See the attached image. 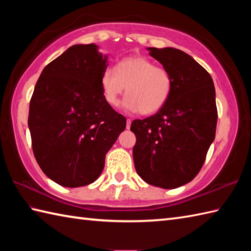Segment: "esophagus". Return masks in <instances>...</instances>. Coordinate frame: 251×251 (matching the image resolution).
Wrapping results in <instances>:
<instances>
[{
  "instance_id": "esophagus-1",
  "label": "esophagus",
  "mask_w": 251,
  "mask_h": 251,
  "mask_svg": "<svg viewBox=\"0 0 251 251\" xmlns=\"http://www.w3.org/2000/svg\"><path fill=\"white\" fill-rule=\"evenodd\" d=\"M130 124H131V120L130 119H127V121H126V128L127 129L130 128Z\"/></svg>"
}]
</instances>
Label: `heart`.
Here are the masks:
<instances>
[{"label": "heart", "mask_w": 251, "mask_h": 251, "mask_svg": "<svg viewBox=\"0 0 251 251\" xmlns=\"http://www.w3.org/2000/svg\"><path fill=\"white\" fill-rule=\"evenodd\" d=\"M100 85L103 98L111 106L120 103V96L126 89L124 110L150 115L167 103L173 90V78L166 69L155 66L149 58L132 56L122 59L116 69L106 68Z\"/></svg>", "instance_id": "b5f03b06"}]
</instances>
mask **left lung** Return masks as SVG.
Returning <instances> with one entry per match:
<instances>
[{"mask_svg": "<svg viewBox=\"0 0 251 251\" xmlns=\"http://www.w3.org/2000/svg\"><path fill=\"white\" fill-rule=\"evenodd\" d=\"M147 50L170 73L173 90L156 114L131 123L135 168L147 183L176 189L195 178L215 140L216 90L210 74L186 52Z\"/></svg>", "mask_w": 251, "mask_h": 251, "instance_id": "obj_1", "label": "left lung"}]
</instances>
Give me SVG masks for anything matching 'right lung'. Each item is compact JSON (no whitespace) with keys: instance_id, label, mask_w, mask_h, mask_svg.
Returning a JSON list of instances; mask_svg holds the SVG:
<instances>
[{"instance_id":"add662e5","label":"right lung","mask_w":251,"mask_h":251,"mask_svg":"<svg viewBox=\"0 0 251 251\" xmlns=\"http://www.w3.org/2000/svg\"><path fill=\"white\" fill-rule=\"evenodd\" d=\"M76 44L42 71L30 101L32 149L43 173L66 188L93 183L126 119L103 98L100 78L108 55Z\"/></svg>"}]
</instances>
